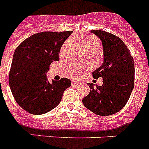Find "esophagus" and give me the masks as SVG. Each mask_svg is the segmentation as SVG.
Returning a JSON list of instances; mask_svg holds the SVG:
<instances>
[{
    "label": "esophagus",
    "mask_w": 149,
    "mask_h": 149,
    "mask_svg": "<svg viewBox=\"0 0 149 149\" xmlns=\"http://www.w3.org/2000/svg\"><path fill=\"white\" fill-rule=\"evenodd\" d=\"M79 85V82H77V81H72V86H77Z\"/></svg>",
    "instance_id": "34e87169"
}]
</instances>
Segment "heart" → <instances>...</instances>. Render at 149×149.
<instances>
[{
    "label": "heart",
    "mask_w": 149,
    "mask_h": 149,
    "mask_svg": "<svg viewBox=\"0 0 149 149\" xmlns=\"http://www.w3.org/2000/svg\"><path fill=\"white\" fill-rule=\"evenodd\" d=\"M99 46H100L99 40L93 36H87L83 40V47L86 51L87 50H95L96 51L99 48ZM77 70L78 69L71 67L69 70V74L70 76H76L78 72Z\"/></svg>",
    "instance_id": "obj_1"
}]
</instances>
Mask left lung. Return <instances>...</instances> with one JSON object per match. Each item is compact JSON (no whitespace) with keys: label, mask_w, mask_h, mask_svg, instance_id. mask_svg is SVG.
<instances>
[{"label":"left lung","mask_w":149,"mask_h":149,"mask_svg":"<svg viewBox=\"0 0 149 149\" xmlns=\"http://www.w3.org/2000/svg\"><path fill=\"white\" fill-rule=\"evenodd\" d=\"M102 43L103 63L92 72L94 79L102 78V85L87 83L89 93L83 105L99 116H110L125 106L134 88L135 63L130 50L116 35L100 30L91 31Z\"/></svg>","instance_id":"left-lung-1"}]
</instances>
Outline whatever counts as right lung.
<instances>
[{
    "mask_svg": "<svg viewBox=\"0 0 149 149\" xmlns=\"http://www.w3.org/2000/svg\"><path fill=\"white\" fill-rule=\"evenodd\" d=\"M72 31L38 33L18 46L13 56L9 85L14 100L29 113L41 115L59 105L65 89L71 86L67 78L47 79L49 65L60 60V50Z\"/></svg>",
    "mask_w": 149,
    "mask_h": 149,
    "instance_id": "obj_1",
    "label": "right lung"
}]
</instances>
